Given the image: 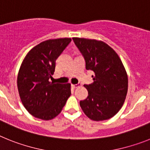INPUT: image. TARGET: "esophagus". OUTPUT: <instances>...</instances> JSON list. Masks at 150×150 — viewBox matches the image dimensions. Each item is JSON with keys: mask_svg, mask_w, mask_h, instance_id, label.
Listing matches in <instances>:
<instances>
[{"mask_svg": "<svg viewBox=\"0 0 150 150\" xmlns=\"http://www.w3.org/2000/svg\"><path fill=\"white\" fill-rule=\"evenodd\" d=\"M71 86H72V88H79V87H80L81 84H79V83H78V84H71Z\"/></svg>", "mask_w": 150, "mask_h": 150, "instance_id": "34e87169", "label": "esophagus"}]
</instances>
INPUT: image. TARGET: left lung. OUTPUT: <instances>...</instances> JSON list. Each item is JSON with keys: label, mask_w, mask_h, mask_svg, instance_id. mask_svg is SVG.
Here are the masks:
<instances>
[{"label": "left lung", "mask_w": 150, "mask_h": 150, "mask_svg": "<svg viewBox=\"0 0 150 150\" xmlns=\"http://www.w3.org/2000/svg\"><path fill=\"white\" fill-rule=\"evenodd\" d=\"M86 62L94 72L93 82L84 84L88 97L80 101L84 114L91 120L112 118L123 106L127 93V72L116 52L103 41L72 38Z\"/></svg>", "instance_id": "obj_1"}]
</instances>
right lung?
I'll return each instance as SVG.
<instances>
[{"instance_id":"right-lung-1","label":"right lung","mask_w":150,"mask_h":150,"mask_svg":"<svg viewBox=\"0 0 150 150\" xmlns=\"http://www.w3.org/2000/svg\"><path fill=\"white\" fill-rule=\"evenodd\" d=\"M71 38L50 39L30 50L23 59L17 76V87L23 106L30 114L50 120L62 111L71 95V84L50 82L56 60Z\"/></svg>"}]
</instances>
